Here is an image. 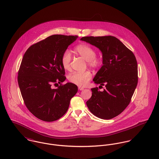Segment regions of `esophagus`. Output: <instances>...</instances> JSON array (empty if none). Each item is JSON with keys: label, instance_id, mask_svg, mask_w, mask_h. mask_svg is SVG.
Instances as JSON below:
<instances>
[{"label": "esophagus", "instance_id": "esophagus-1", "mask_svg": "<svg viewBox=\"0 0 159 159\" xmlns=\"http://www.w3.org/2000/svg\"><path fill=\"white\" fill-rule=\"evenodd\" d=\"M78 89H79L80 91H83V90H84V88L79 86V87H78Z\"/></svg>", "mask_w": 159, "mask_h": 159}]
</instances>
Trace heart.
<instances>
[{
	"label": "heart",
	"instance_id": "b5f03b06",
	"mask_svg": "<svg viewBox=\"0 0 159 159\" xmlns=\"http://www.w3.org/2000/svg\"><path fill=\"white\" fill-rule=\"evenodd\" d=\"M75 52L87 61L89 67L97 70L100 68L103 64V61L100 57L96 56V51L90 45L86 43H81L76 46ZM71 56L70 51L66 50L62 54L61 62L65 70H70L71 68ZM92 75L89 71L84 72H74L69 75L68 81L78 86H86L91 80Z\"/></svg>",
	"mask_w": 159,
	"mask_h": 159
}]
</instances>
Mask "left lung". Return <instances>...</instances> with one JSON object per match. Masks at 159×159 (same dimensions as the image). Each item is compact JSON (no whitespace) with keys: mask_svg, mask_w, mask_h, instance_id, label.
<instances>
[{"mask_svg":"<svg viewBox=\"0 0 159 159\" xmlns=\"http://www.w3.org/2000/svg\"><path fill=\"white\" fill-rule=\"evenodd\" d=\"M81 40L97 47L103 54V65L93 81L106 88L102 92L97 87L92 88L87 106L95 116L111 119L127 107L136 89L138 80L136 57L113 36L83 37Z\"/></svg>","mask_w":159,"mask_h":159,"instance_id":"8db88e82","label":"left lung"}]
</instances>
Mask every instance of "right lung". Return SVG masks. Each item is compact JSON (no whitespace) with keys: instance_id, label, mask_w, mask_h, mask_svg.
I'll list each match as a JSON object with an SVG mask.
<instances>
[{"instance_id":"obj_1","label":"right lung","mask_w":159,"mask_h":159,"mask_svg":"<svg viewBox=\"0 0 159 159\" xmlns=\"http://www.w3.org/2000/svg\"><path fill=\"white\" fill-rule=\"evenodd\" d=\"M77 35H53L30 46L24 54L18 82L24 103L38 119L52 122L68 110L76 85L66 80L61 58ZM58 88L52 89V85Z\"/></svg>"}]
</instances>
